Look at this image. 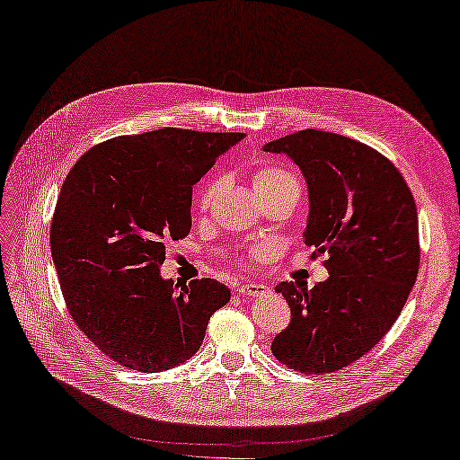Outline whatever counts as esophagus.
<instances>
[{
	"instance_id": "34e87169",
	"label": "esophagus",
	"mask_w": 460,
	"mask_h": 460,
	"mask_svg": "<svg viewBox=\"0 0 460 460\" xmlns=\"http://www.w3.org/2000/svg\"><path fill=\"white\" fill-rule=\"evenodd\" d=\"M238 293L248 298H263L269 295V288L261 283H245L238 288Z\"/></svg>"
}]
</instances>
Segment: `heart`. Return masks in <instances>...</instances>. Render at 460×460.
Returning a JSON list of instances; mask_svg holds the SVG:
<instances>
[{"label": "heart", "mask_w": 460, "mask_h": 460, "mask_svg": "<svg viewBox=\"0 0 460 460\" xmlns=\"http://www.w3.org/2000/svg\"><path fill=\"white\" fill-rule=\"evenodd\" d=\"M252 183L260 200L277 199L283 195H293L298 200V195H300V183L296 175L279 165L257 167V170L252 173ZM217 191H218L217 179H210V181H207L199 189L197 205L200 210H207L212 205V200L217 197Z\"/></svg>", "instance_id": "b5f03b06"}]
</instances>
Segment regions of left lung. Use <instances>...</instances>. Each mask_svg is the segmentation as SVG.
<instances>
[{"label": "left lung", "instance_id": "8db88e82", "mask_svg": "<svg viewBox=\"0 0 460 460\" xmlns=\"http://www.w3.org/2000/svg\"><path fill=\"white\" fill-rule=\"evenodd\" d=\"M263 150L287 154L305 173V243L312 257L326 253L330 273L312 288L275 287L293 320L271 351L298 373H335L371 351L406 305L420 269L416 200L394 164L341 134L306 128Z\"/></svg>", "mask_w": 460, "mask_h": 460}]
</instances>
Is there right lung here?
<instances>
[{"mask_svg":"<svg viewBox=\"0 0 460 460\" xmlns=\"http://www.w3.org/2000/svg\"><path fill=\"white\" fill-rule=\"evenodd\" d=\"M242 132L165 127L89 148L66 175L50 252L75 326L120 367L162 373L187 361L230 300L217 279L164 281L165 242L191 232L193 185Z\"/></svg>","mask_w":460,"mask_h":460,"instance_id":"add662e5","label":"right lung"}]
</instances>
